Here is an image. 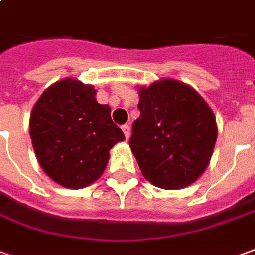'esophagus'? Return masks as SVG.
<instances>
[{
    "label": "esophagus",
    "instance_id": "1",
    "mask_svg": "<svg viewBox=\"0 0 255 255\" xmlns=\"http://www.w3.org/2000/svg\"><path fill=\"white\" fill-rule=\"evenodd\" d=\"M122 131H124L125 137L129 138L130 137V126L126 124V125H122Z\"/></svg>",
    "mask_w": 255,
    "mask_h": 255
}]
</instances>
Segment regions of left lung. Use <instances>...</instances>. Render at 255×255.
<instances>
[{"instance_id":"1","label":"left lung","mask_w":255,"mask_h":255,"mask_svg":"<svg viewBox=\"0 0 255 255\" xmlns=\"http://www.w3.org/2000/svg\"><path fill=\"white\" fill-rule=\"evenodd\" d=\"M140 117L129 140L140 171L166 190L183 189L205 171L217 141L211 108L194 89L173 79L141 87Z\"/></svg>"}]
</instances>
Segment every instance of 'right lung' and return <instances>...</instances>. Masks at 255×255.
I'll return each instance as SVG.
<instances>
[{"label": "right lung", "mask_w": 255, "mask_h": 255, "mask_svg": "<svg viewBox=\"0 0 255 255\" xmlns=\"http://www.w3.org/2000/svg\"><path fill=\"white\" fill-rule=\"evenodd\" d=\"M30 138L38 164L54 182L82 189L103 175L108 152L125 136L110 107L97 103L93 86L64 79L33 107Z\"/></svg>", "instance_id": "add662e5"}]
</instances>
